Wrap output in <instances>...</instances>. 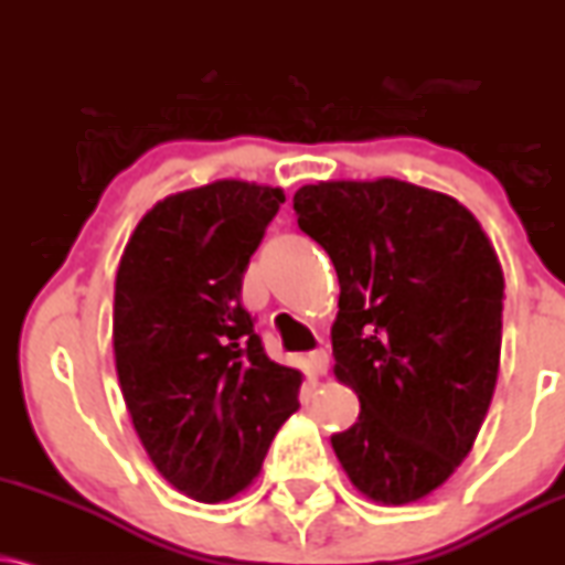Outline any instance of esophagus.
Wrapping results in <instances>:
<instances>
[{
  "label": "esophagus",
  "instance_id": "34e87169",
  "mask_svg": "<svg viewBox=\"0 0 565 565\" xmlns=\"http://www.w3.org/2000/svg\"><path fill=\"white\" fill-rule=\"evenodd\" d=\"M308 369L316 373V376H323L329 371V352L326 350H312L308 355Z\"/></svg>",
  "mask_w": 565,
  "mask_h": 565
}]
</instances>
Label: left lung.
Instances as JSON below:
<instances>
[{
	"label": "left lung",
	"instance_id": "obj_1",
	"mask_svg": "<svg viewBox=\"0 0 565 565\" xmlns=\"http://www.w3.org/2000/svg\"><path fill=\"white\" fill-rule=\"evenodd\" d=\"M295 213L337 268L334 376L360 399L331 447L365 498L416 502L463 463L492 403L498 255L458 200L397 179L308 183Z\"/></svg>",
	"mask_w": 565,
	"mask_h": 565
}]
</instances>
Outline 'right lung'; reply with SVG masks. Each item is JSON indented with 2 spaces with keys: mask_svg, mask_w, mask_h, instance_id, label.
I'll return each instance as SVG.
<instances>
[{
  "mask_svg": "<svg viewBox=\"0 0 565 565\" xmlns=\"http://www.w3.org/2000/svg\"><path fill=\"white\" fill-rule=\"evenodd\" d=\"M284 192L223 179L141 217L115 278L113 350L134 429L196 502L239 494L300 407L302 373L265 355L242 278Z\"/></svg>",
  "mask_w": 565,
  "mask_h": 565,
  "instance_id": "obj_1",
  "label": "right lung"
}]
</instances>
